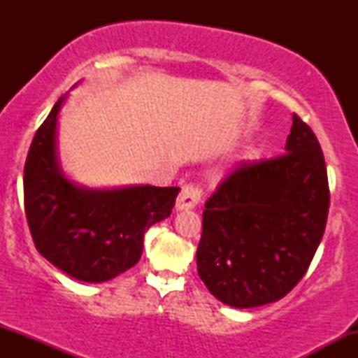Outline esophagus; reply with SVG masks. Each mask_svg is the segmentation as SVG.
I'll return each mask as SVG.
<instances>
[{"mask_svg": "<svg viewBox=\"0 0 358 358\" xmlns=\"http://www.w3.org/2000/svg\"><path fill=\"white\" fill-rule=\"evenodd\" d=\"M202 196L203 193L199 187L192 183L183 185L178 199H176V210H188V208L196 207V205L202 202Z\"/></svg>", "mask_w": 358, "mask_h": 358, "instance_id": "obj_1", "label": "esophagus"}]
</instances>
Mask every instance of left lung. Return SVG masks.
<instances>
[{"instance_id":"1","label":"left lung","mask_w":358,"mask_h":358,"mask_svg":"<svg viewBox=\"0 0 358 358\" xmlns=\"http://www.w3.org/2000/svg\"><path fill=\"white\" fill-rule=\"evenodd\" d=\"M285 150L242 163L205 203L196 269L224 305L254 308L285 298L322 242L327 166L315 133L296 114Z\"/></svg>"}]
</instances>
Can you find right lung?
Returning a JSON list of instances; mask_svg holds the SVG:
<instances>
[{
    "label": "right lung",
    "mask_w": 358,
    "mask_h": 358,
    "mask_svg": "<svg viewBox=\"0 0 358 358\" xmlns=\"http://www.w3.org/2000/svg\"><path fill=\"white\" fill-rule=\"evenodd\" d=\"M67 94L36 131L27 163L24 213L35 248L55 268L84 282L119 276L139 261L143 237L170 217L178 187L96 188L71 182L57 156V121Z\"/></svg>",
    "instance_id": "add662e5"
}]
</instances>
